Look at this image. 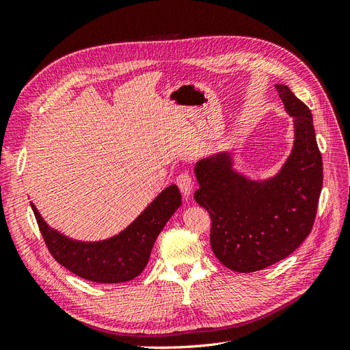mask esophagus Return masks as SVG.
Returning <instances> with one entry per match:
<instances>
[{"mask_svg": "<svg viewBox=\"0 0 350 350\" xmlns=\"http://www.w3.org/2000/svg\"><path fill=\"white\" fill-rule=\"evenodd\" d=\"M176 185L179 187V189H181V193L184 194L185 198H188L189 194L193 193L194 183H193L191 176H189L187 172H183V174L178 175V178H176Z\"/></svg>", "mask_w": 350, "mask_h": 350, "instance_id": "obj_1", "label": "esophagus"}]
</instances>
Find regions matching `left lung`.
Instances as JSON below:
<instances>
[{"mask_svg": "<svg viewBox=\"0 0 350 350\" xmlns=\"http://www.w3.org/2000/svg\"><path fill=\"white\" fill-rule=\"evenodd\" d=\"M293 118L292 153L278 175L254 181L220 152L201 159L194 172L197 203L211 217L210 245L217 260L238 273L266 269L292 254L312 229L323 187V159L312 113L284 84H276Z\"/></svg>", "mask_w": 350, "mask_h": 350, "instance_id": "obj_1", "label": "left lung"}]
</instances>
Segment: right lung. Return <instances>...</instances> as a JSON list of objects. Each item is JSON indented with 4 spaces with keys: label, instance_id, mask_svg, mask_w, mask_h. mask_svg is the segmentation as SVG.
<instances>
[{
    "label": "right lung",
    "instance_id": "obj_1",
    "mask_svg": "<svg viewBox=\"0 0 350 350\" xmlns=\"http://www.w3.org/2000/svg\"><path fill=\"white\" fill-rule=\"evenodd\" d=\"M181 203L178 187L169 185L129 228L98 242L76 241L59 234L46 224L33 203L30 206L49 252L61 266L90 282L122 283L144 270L157 235Z\"/></svg>",
    "mask_w": 350,
    "mask_h": 350
}]
</instances>
